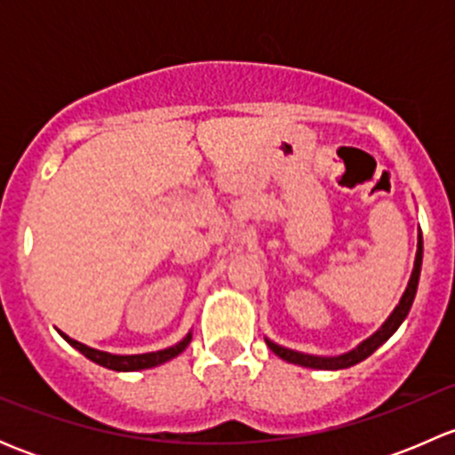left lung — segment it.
Instances as JSON below:
<instances>
[{
	"instance_id": "1",
	"label": "left lung",
	"mask_w": 455,
	"mask_h": 455,
	"mask_svg": "<svg viewBox=\"0 0 455 455\" xmlns=\"http://www.w3.org/2000/svg\"><path fill=\"white\" fill-rule=\"evenodd\" d=\"M420 266H423V235H419V251H416V261H414V270H411V277L410 283H407L405 292H403L401 301L398 306L394 308V313L387 316L383 325L371 334L370 339H365L361 346H356L355 350L346 352L341 356H313V355H304V352H295V350H288V347L277 346V343L268 341L266 339V346L279 356V359L288 361V363H295V365H304V368H315V370H343V368H350V365L361 363L363 359H368L371 352L376 347L383 346L389 337L398 330V325L405 321V316L410 315L411 304H414V297L416 291H419V279H420Z\"/></svg>"
}]
</instances>
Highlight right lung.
<instances>
[{"instance_id":"add662e5","label":"right lung","mask_w":455,"mask_h":455,"mask_svg":"<svg viewBox=\"0 0 455 455\" xmlns=\"http://www.w3.org/2000/svg\"><path fill=\"white\" fill-rule=\"evenodd\" d=\"M59 334H61V337L66 339V341L70 343L72 347H76V350H79L84 356H87L90 361H94V363L103 365V368L116 370V371H136V370L156 368V365L164 363V361H169V359H173V356L180 355V352L185 350V347L189 346V341H191V334H187V337L182 339L180 343L167 347V350L147 352V355H125V356H121V355H109V352L94 350V347H87V346H84V343L75 341V339H70L68 334H63L61 330H59Z\"/></svg>"}]
</instances>
